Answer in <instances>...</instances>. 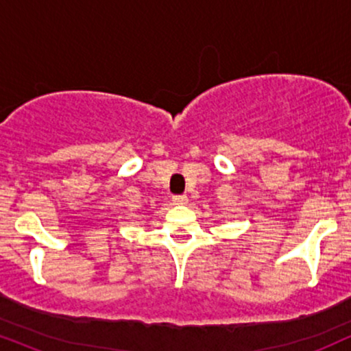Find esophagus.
Returning a JSON list of instances; mask_svg holds the SVG:
<instances>
[{
	"instance_id": "esophagus-1",
	"label": "esophagus",
	"mask_w": 351,
	"mask_h": 351,
	"mask_svg": "<svg viewBox=\"0 0 351 351\" xmlns=\"http://www.w3.org/2000/svg\"><path fill=\"white\" fill-rule=\"evenodd\" d=\"M173 203H175V204H186L188 203L186 195H175V196H173Z\"/></svg>"
}]
</instances>
